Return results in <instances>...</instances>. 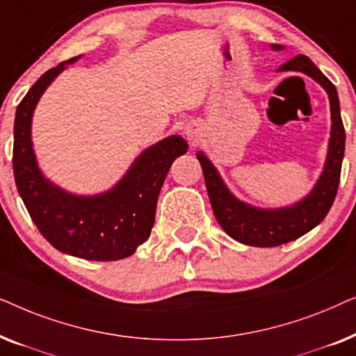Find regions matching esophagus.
<instances>
[{
    "mask_svg": "<svg viewBox=\"0 0 356 356\" xmlns=\"http://www.w3.org/2000/svg\"><path fill=\"white\" fill-rule=\"evenodd\" d=\"M188 136H189V138H191V139H194V134H193V133H188Z\"/></svg>",
    "mask_w": 356,
    "mask_h": 356,
    "instance_id": "1",
    "label": "esophagus"
}]
</instances>
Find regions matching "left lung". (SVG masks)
Segmentation results:
<instances>
[{
    "label": "left lung",
    "mask_w": 356,
    "mask_h": 356,
    "mask_svg": "<svg viewBox=\"0 0 356 356\" xmlns=\"http://www.w3.org/2000/svg\"><path fill=\"white\" fill-rule=\"evenodd\" d=\"M270 48L275 51L284 50L282 45H270ZM277 71L303 72L318 82L329 95L330 121H332L329 147L323 173L313 189L298 202L286 207L262 209L251 206L245 201H240L227 188L218 170L206 157V154L201 150H197L196 154L202 167L207 194L218 225L233 240L257 248H272L293 241L324 220L337 194L345 150V129L342 116H340L339 94L332 82L305 55L291 58Z\"/></svg>",
    "instance_id": "left-lung-1"
}]
</instances>
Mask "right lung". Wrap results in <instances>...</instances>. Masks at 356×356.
Wrapping results in <instances>:
<instances>
[{
  "label": "right lung",
  "instance_id": "add662e5",
  "mask_svg": "<svg viewBox=\"0 0 356 356\" xmlns=\"http://www.w3.org/2000/svg\"><path fill=\"white\" fill-rule=\"evenodd\" d=\"M79 58L47 71L17 105L14 179L33 223L53 248L87 261H118L134 254L150 236L160 189L175 159L188 152V143L181 136L159 140L136 157L113 188L94 196L72 194L51 183L38 167L32 116L47 87Z\"/></svg>",
  "mask_w": 356,
  "mask_h": 356
}]
</instances>
